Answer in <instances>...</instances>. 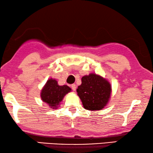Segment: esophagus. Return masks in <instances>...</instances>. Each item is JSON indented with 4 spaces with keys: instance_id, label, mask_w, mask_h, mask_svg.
I'll use <instances>...</instances> for the list:
<instances>
[{
    "instance_id": "34e87169",
    "label": "esophagus",
    "mask_w": 153,
    "mask_h": 153,
    "mask_svg": "<svg viewBox=\"0 0 153 153\" xmlns=\"http://www.w3.org/2000/svg\"><path fill=\"white\" fill-rule=\"evenodd\" d=\"M71 88H72V89L73 90V91H75L76 89V84H72V85H71Z\"/></svg>"
}]
</instances>
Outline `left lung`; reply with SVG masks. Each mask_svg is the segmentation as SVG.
Wrapping results in <instances>:
<instances>
[{"mask_svg":"<svg viewBox=\"0 0 153 153\" xmlns=\"http://www.w3.org/2000/svg\"><path fill=\"white\" fill-rule=\"evenodd\" d=\"M76 92L85 109L99 111L108 104L111 85L107 79L91 73L81 78V84L78 86Z\"/></svg>","mask_w":153,"mask_h":153,"instance_id":"8db88e82","label":"left lung"}]
</instances>
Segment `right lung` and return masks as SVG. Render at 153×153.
Listing matches in <instances>:
<instances>
[{
	"label": "right lung",
	"mask_w": 153,
	"mask_h": 153,
	"mask_svg": "<svg viewBox=\"0 0 153 153\" xmlns=\"http://www.w3.org/2000/svg\"><path fill=\"white\" fill-rule=\"evenodd\" d=\"M72 89L67 85H59L55 79H48L40 93L42 100L51 108H57L67 94Z\"/></svg>",
	"instance_id": "obj_1"
}]
</instances>
